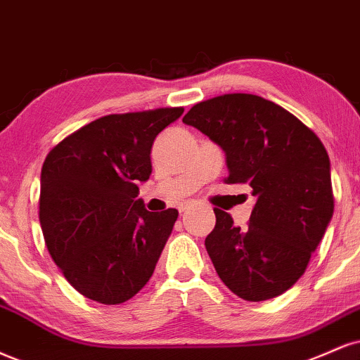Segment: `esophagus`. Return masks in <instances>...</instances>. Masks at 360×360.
<instances>
[{
    "mask_svg": "<svg viewBox=\"0 0 360 360\" xmlns=\"http://www.w3.org/2000/svg\"><path fill=\"white\" fill-rule=\"evenodd\" d=\"M189 206H191V201H184V202H181L179 206H177V210H179V213H184V211L188 210Z\"/></svg>",
    "mask_w": 360,
    "mask_h": 360,
    "instance_id": "obj_1",
    "label": "esophagus"
}]
</instances>
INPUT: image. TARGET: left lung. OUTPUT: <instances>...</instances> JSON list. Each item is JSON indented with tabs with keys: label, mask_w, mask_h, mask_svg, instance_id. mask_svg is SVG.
Instances as JSON below:
<instances>
[{
	"label": "left lung",
	"mask_w": 360,
	"mask_h": 360,
	"mask_svg": "<svg viewBox=\"0 0 360 360\" xmlns=\"http://www.w3.org/2000/svg\"><path fill=\"white\" fill-rule=\"evenodd\" d=\"M226 154L228 184L257 198L246 228L216 207L206 251L235 295L263 302L305 274L333 214L330 161L322 141L283 107L251 94L199 102L183 119Z\"/></svg>",
	"instance_id": "1"
}]
</instances>
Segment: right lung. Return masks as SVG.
<instances>
[{"mask_svg": "<svg viewBox=\"0 0 360 360\" xmlns=\"http://www.w3.org/2000/svg\"><path fill=\"white\" fill-rule=\"evenodd\" d=\"M183 107L112 114L65 137L41 167L40 224L56 266L77 292L124 304L154 274L177 210L137 199L153 172L154 139Z\"/></svg>", "mask_w": 360, "mask_h": 360, "instance_id": "add662e5", "label": "right lung"}]
</instances>
